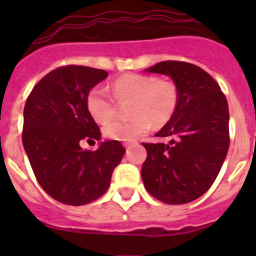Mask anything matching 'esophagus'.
Masks as SVG:
<instances>
[{"instance_id": "esophagus-1", "label": "esophagus", "mask_w": 256, "mask_h": 256, "mask_svg": "<svg viewBox=\"0 0 256 256\" xmlns=\"http://www.w3.org/2000/svg\"><path fill=\"white\" fill-rule=\"evenodd\" d=\"M130 146H132V144H130V142H124V148H126V151L130 150Z\"/></svg>"}]
</instances>
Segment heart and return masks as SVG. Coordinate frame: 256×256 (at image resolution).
Returning <instances> with one entry per match:
<instances>
[{
	"mask_svg": "<svg viewBox=\"0 0 256 256\" xmlns=\"http://www.w3.org/2000/svg\"><path fill=\"white\" fill-rule=\"evenodd\" d=\"M118 102L132 100L128 121L116 120L104 126V136L116 141H134L155 124L170 120L178 106V90L173 82L148 74L130 73L119 76L112 84ZM105 87L97 86L87 96V108L97 123H106L114 114L116 106Z\"/></svg>",
	"mask_w": 256,
	"mask_h": 256,
	"instance_id": "1",
	"label": "heart"
}]
</instances>
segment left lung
I'll return each instance as SVG.
<instances>
[{"mask_svg": "<svg viewBox=\"0 0 256 256\" xmlns=\"http://www.w3.org/2000/svg\"><path fill=\"white\" fill-rule=\"evenodd\" d=\"M169 76L178 106L156 137L169 144H146L144 184L165 204H187L210 188L230 148V112L224 94L209 73L184 61H162L148 69Z\"/></svg>", "mask_w": 256, "mask_h": 256, "instance_id": "obj_1", "label": "left lung"}]
</instances>
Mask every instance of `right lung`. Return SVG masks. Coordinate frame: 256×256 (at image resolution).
Listing matches in <instances>:
<instances>
[{
  "label": "right lung",
  "instance_id": "obj_1",
  "mask_svg": "<svg viewBox=\"0 0 256 256\" xmlns=\"http://www.w3.org/2000/svg\"><path fill=\"white\" fill-rule=\"evenodd\" d=\"M106 76L102 69L65 65L46 74L26 98L22 144L40 187L62 204L79 206L101 198L126 152L119 141L102 142L96 151L80 148L101 137L87 96Z\"/></svg>",
  "mask_w": 256,
  "mask_h": 256
}]
</instances>
